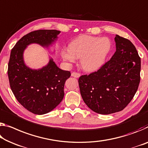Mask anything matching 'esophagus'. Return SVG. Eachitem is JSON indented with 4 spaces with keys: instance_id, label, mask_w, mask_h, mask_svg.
Returning a JSON list of instances; mask_svg holds the SVG:
<instances>
[{
    "instance_id": "34e87169",
    "label": "esophagus",
    "mask_w": 148,
    "mask_h": 148,
    "mask_svg": "<svg viewBox=\"0 0 148 148\" xmlns=\"http://www.w3.org/2000/svg\"><path fill=\"white\" fill-rule=\"evenodd\" d=\"M71 76L72 77H74V78H79V76H80V74L79 73H77V72H72L71 74Z\"/></svg>"
}]
</instances>
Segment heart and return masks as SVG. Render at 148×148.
Wrapping results in <instances>:
<instances>
[{"mask_svg":"<svg viewBox=\"0 0 148 148\" xmlns=\"http://www.w3.org/2000/svg\"><path fill=\"white\" fill-rule=\"evenodd\" d=\"M111 47L107 37H98L82 35L69 45V51H62L64 60L74 62L79 58L81 67L86 72H93L101 66Z\"/></svg>","mask_w":148,"mask_h":148,"instance_id":"obj_1","label":"heart"}]
</instances>
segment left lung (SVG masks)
<instances>
[{"mask_svg":"<svg viewBox=\"0 0 148 148\" xmlns=\"http://www.w3.org/2000/svg\"><path fill=\"white\" fill-rule=\"evenodd\" d=\"M116 51L97 72L78 79L84 101L91 110L101 114L121 111L131 101L140 80L141 60L128 39L116 35Z\"/></svg>","mask_w":148,"mask_h":148,"instance_id":"left-lung-1","label":"left lung"}]
</instances>
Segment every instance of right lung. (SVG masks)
I'll return each mask as SVG.
<instances>
[{
    "label": "right lung",
    "mask_w": 148,
    "mask_h": 148,
    "mask_svg": "<svg viewBox=\"0 0 148 148\" xmlns=\"http://www.w3.org/2000/svg\"><path fill=\"white\" fill-rule=\"evenodd\" d=\"M60 33L57 29L30 32L22 37L11 51L8 69L10 88L18 101L34 114L48 113L59 105L70 72L59 69L52 57H49L47 64L42 68L31 69L25 64L23 53L29 45L37 44L55 54V51L52 52L50 49Z\"/></svg>",
    "instance_id": "1"
}]
</instances>
